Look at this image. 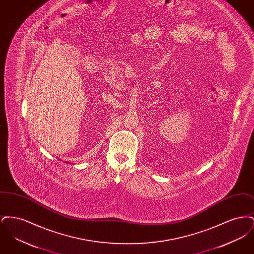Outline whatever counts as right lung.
<instances>
[{"instance_id": "obj_1", "label": "right lung", "mask_w": 254, "mask_h": 254, "mask_svg": "<svg viewBox=\"0 0 254 254\" xmlns=\"http://www.w3.org/2000/svg\"><path fill=\"white\" fill-rule=\"evenodd\" d=\"M66 163H68V162H66Z\"/></svg>"}]
</instances>
